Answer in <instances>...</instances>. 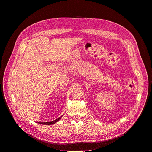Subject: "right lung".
I'll return each instance as SVG.
<instances>
[{"label":"right lung","instance_id":"add662e5","mask_svg":"<svg viewBox=\"0 0 152 152\" xmlns=\"http://www.w3.org/2000/svg\"><path fill=\"white\" fill-rule=\"evenodd\" d=\"M61 118V116H60L59 118H58V119H55V120H54V121H50V122H46V123H44V122H39L38 123H39V124H47V125H50V124H54V123H55L56 122H57V121H58L60 119V118Z\"/></svg>","mask_w":152,"mask_h":152}]
</instances>
